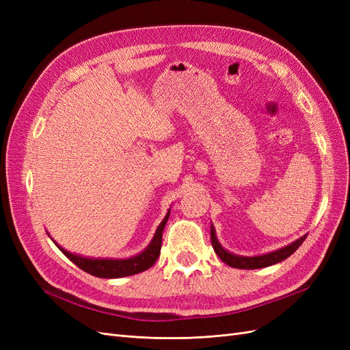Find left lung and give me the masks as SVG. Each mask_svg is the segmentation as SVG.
Masks as SVG:
<instances>
[{"instance_id":"obj_1","label":"left lung","mask_w":350,"mask_h":350,"mask_svg":"<svg viewBox=\"0 0 350 350\" xmlns=\"http://www.w3.org/2000/svg\"><path fill=\"white\" fill-rule=\"evenodd\" d=\"M210 237H211V245H213L215 252L219 256V258L226 262L228 266L230 267H235V269H247V270H252V269H262V267H267V266H273V264L280 262L283 260L288 258L289 256L298 250L301 247V243L305 241L306 235L296 239L295 242H292L291 245L280 248L278 251H273L269 254H264V256H258V257H239V256H234V254L228 252L226 250H224V247L220 245L216 234H215V228L211 226L210 229Z\"/></svg>"}]
</instances>
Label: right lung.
Returning <instances> with one entry per match:
<instances>
[{"label": "right lung", "mask_w": 350, "mask_h": 350, "mask_svg": "<svg viewBox=\"0 0 350 350\" xmlns=\"http://www.w3.org/2000/svg\"><path fill=\"white\" fill-rule=\"evenodd\" d=\"M169 217V213L166 217L162 220V224L159 225L156 229V234L150 242V245L147 247L142 254L131 258L126 260H93V258H86V257H80L76 256V254H71L66 251L64 248H61L58 243L55 245L62 251V254L67 258H70L77 267H80L83 271H86L92 276L96 278H103V279H116V278H125V276H133V274L142 273L147 269H150L153 264L156 262L159 254H161V247H162V232L166 225Z\"/></svg>", "instance_id": "1"}]
</instances>
